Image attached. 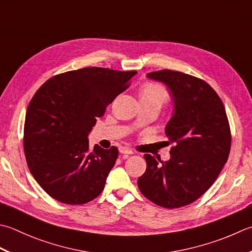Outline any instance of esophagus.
I'll return each instance as SVG.
<instances>
[{
    "label": "esophagus",
    "instance_id": "obj_1",
    "mask_svg": "<svg viewBox=\"0 0 252 252\" xmlns=\"http://www.w3.org/2000/svg\"><path fill=\"white\" fill-rule=\"evenodd\" d=\"M119 152L121 153V154H127V155L133 154V152L130 149H127V147H120Z\"/></svg>",
    "mask_w": 252,
    "mask_h": 252
}]
</instances>
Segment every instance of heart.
<instances>
[{
    "instance_id": "1",
    "label": "heart",
    "mask_w": 252,
    "mask_h": 252,
    "mask_svg": "<svg viewBox=\"0 0 252 252\" xmlns=\"http://www.w3.org/2000/svg\"><path fill=\"white\" fill-rule=\"evenodd\" d=\"M169 95L164 87L158 84L149 83L143 85L140 91V100L143 103H149L158 107L159 109L162 105L168 101Z\"/></svg>"
}]
</instances>
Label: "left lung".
<instances>
[{
  "label": "left lung",
  "instance_id": "1",
  "mask_svg": "<svg viewBox=\"0 0 252 252\" xmlns=\"http://www.w3.org/2000/svg\"><path fill=\"white\" fill-rule=\"evenodd\" d=\"M168 87L174 111L165 127L174 143L170 158L145 154L146 170L137 179L143 195L166 209L198 200L218 178L230 151V129L225 107L208 83L188 74L162 70L147 74Z\"/></svg>",
  "mask_w": 252,
  "mask_h": 252
}]
</instances>
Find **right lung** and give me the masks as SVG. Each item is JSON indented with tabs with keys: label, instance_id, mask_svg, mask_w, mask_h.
Wrapping results in <instances>:
<instances>
[{
	"label": "right lung",
	"instance_id": "obj_1",
	"mask_svg": "<svg viewBox=\"0 0 252 252\" xmlns=\"http://www.w3.org/2000/svg\"><path fill=\"white\" fill-rule=\"evenodd\" d=\"M135 74L84 67L51 77L33 95L24 126L25 156L33 178L53 199L84 204L101 193L118 149L96 144L91 151L87 136Z\"/></svg>",
	"mask_w": 252,
	"mask_h": 252
}]
</instances>
